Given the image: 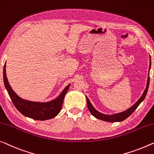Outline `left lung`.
Instances as JSON below:
<instances>
[{
    "instance_id": "obj_1",
    "label": "left lung",
    "mask_w": 154,
    "mask_h": 154,
    "mask_svg": "<svg viewBox=\"0 0 154 154\" xmlns=\"http://www.w3.org/2000/svg\"><path fill=\"white\" fill-rule=\"evenodd\" d=\"M150 65H151V60H150ZM150 66H149V70L150 69ZM149 85V77H148V80H147V84H146V88L145 89V90L144 91L143 94L142 95V97H140V99L138 100L136 103L133 105L132 107H131L130 108L128 109V110H126V111H124V112L117 113V114H115L113 115H106L101 114V113L99 112L98 111L96 110L95 109L93 108V106H92V104H91V103H90V100H89L88 98L86 97L87 104H88L89 110H90V112L92 113V115L93 116H94L96 118H97V119H99L103 120V121H105V122H116L124 121V119H126V118H128L129 116H130L135 110H136V108H137L138 106H139V105L141 103V102L144 99V98H145L146 95V93H147Z\"/></svg>"
}]
</instances>
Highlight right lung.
<instances>
[{"label":"right lung","instance_id":"add662e5","mask_svg":"<svg viewBox=\"0 0 154 154\" xmlns=\"http://www.w3.org/2000/svg\"><path fill=\"white\" fill-rule=\"evenodd\" d=\"M3 80L8 94L17 110L26 117L41 121L52 119L57 115L61 110L64 96L70 86V85H68L56 99L47 103H38L22 99L13 91L7 79L5 64L3 69Z\"/></svg>","mask_w":154,"mask_h":154}]
</instances>
